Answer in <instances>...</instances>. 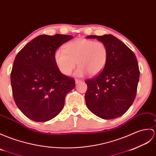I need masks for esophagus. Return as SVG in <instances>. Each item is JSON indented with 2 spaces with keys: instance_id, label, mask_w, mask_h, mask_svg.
<instances>
[{
  "instance_id": "34e87169",
  "label": "esophagus",
  "mask_w": 156,
  "mask_h": 156,
  "mask_svg": "<svg viewBox=\"0 0 156 156\" xmlns=\"http://www.w3.org/2000/svg\"><path fill=\"white\" fill-rule=\"evenodd\" d=\"M82 82V80H79V79H76L75 80V82H76V84H78V83H80V82Z\"/></svg>"
}]
</instances>
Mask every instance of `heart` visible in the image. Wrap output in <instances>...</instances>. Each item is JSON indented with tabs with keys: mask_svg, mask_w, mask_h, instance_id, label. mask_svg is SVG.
I'll use <instances>...</instances> for the list:
<instances>
[{
	"mask_svg": "<svg viewBox=\"0 0 156 156\" xmlns=\"http://www.w3.org/2000/svg\"><path fill=\"white\" fill-rule=\"evenodd\" d=\"M108 60V49L100 41L84 38L72 41L64 46V50H57L54 60L61 73L70 76L80 66L76 74L84 76L89 73L96 76L103 70Z\"/></svg>",
	"mask_w": 156,
	"mask_h": 156,
	"instance_id": "obj_1",
	"label": "heart"
}]
</instances>
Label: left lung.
<instances>
[{
    "label": "left lung",
    "instance_id": "left-lung-1",
    "mask_svg": "<svg viewBox=\"0 0 156 156\" xmlns=\"http://www.w3.org/2000/svg\"><path fill=\"white\" fill-rule=\"evenodd\" d=\"M108 49V60L102 72L85 82L86 106L90 112L104 119L124 114L135 100L140 78L138 63L131 50L112 34L90 35Z\"/></svg>",
    "mask_w": 156,
    "mask_h": 156
}]
</instances>
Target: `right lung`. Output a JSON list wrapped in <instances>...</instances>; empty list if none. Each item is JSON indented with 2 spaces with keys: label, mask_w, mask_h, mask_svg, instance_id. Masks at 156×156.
Masks as SVG:
<instances>
[{
  "label": "right lung",
  "mask_w": 156,
  "mask_h": 156,
  "mask_svg": "<svg viewBox=\"0 0 156 156\" xmlns=\"http://www.w3.org/2000/svg\"><path fill=\"white\" fill-rule=\"evenodd\" d=\"M70 35H40L18 53L10 74L12 95L17 107L35 122L56 117L64 106L65 97L74 89V78L58 68L54 53Z\"/></svg>",
  "instance_id": "right-lung-1"
}]
</instances>
